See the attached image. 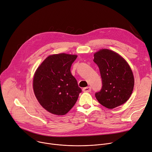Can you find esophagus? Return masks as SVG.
Returning <instances> with one entry per match:
<instances>
[{
	"mask_svg": "<svg viewBox=\"0 0 152 152\" xmlns=\"http://www.w3.org/2000/svg\"><path fill=\"white\" fill-rule=\"evenodd\" d=\"M91 91V88L90 86H88V87H86L85 88L83 89V91L85 92H89Z\"/></svg>",
	"mask_w": 152,
	"mask_h": 152,
	"instance_id": "34e87169",
	"label": "esophagus"
}]
</instances>
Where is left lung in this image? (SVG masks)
I'll use <instances>...</instances> for the list:
<instances>
[{"mask_svg":"<svg viewBox=\"0 0 152 152\" xmlns=\"http://www.w3.org/2000/svg\"><path fill=\"white\" fill-rule=\"evenodd\" d=\"M102 80L101 90L96 93L98 102L104 107L113 109L130 97L134 80L132 69L120 55L103 49L94 55Z\"/></svg>","mask_w":152,"mask_h":152,"instance_id":"1","label":"left lung"}]
</instances>
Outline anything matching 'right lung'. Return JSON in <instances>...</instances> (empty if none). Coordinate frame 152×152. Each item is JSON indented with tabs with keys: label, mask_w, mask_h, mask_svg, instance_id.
<instances>
[{
	"label": "right lung",
	"mask_w": 152,
	"mask_h": 152,
	"mask_svg": "<svg viewBox=\"0 0 152 152\" xmlns=\"http://www.w3.org/2000/svg\"><path fill=\"white\" fill-rule=\"evenodd\" d=\"M77 57L64 53L50 55L34 73V95L41 105L52 114L60 115L67 113L81 92L71 72V67Z\"/></svg>",
	"instance_id": "right-lung-1"
}]
</instances>
